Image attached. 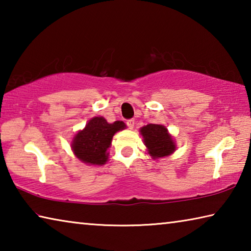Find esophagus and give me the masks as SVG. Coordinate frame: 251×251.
I'll list each match as a JSON object with an SVG mask.
<instances>
[{"label": "esophagus", "mask_w": 251, "mask_h": 251, "mask_svg": "<svg viewBox=\"0 0 251 251\" xmlns=\"http://www.w3.org/2000/svg\"><path fill=\"white\" fill-rule=\"evenodd\" d=\"M126 124H127V126H128V128L133 129L134 126H135V120H127Z\"/></svg>", "instance_id": "obj_1"}]
</instances>
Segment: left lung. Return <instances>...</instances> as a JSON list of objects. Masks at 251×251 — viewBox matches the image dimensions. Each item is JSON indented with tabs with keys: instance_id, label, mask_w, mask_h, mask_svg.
<instances>
[{
	"instance_id": "1",
	"label": "left lung",
	"mask_w": 251,
	"mask_h": 251,
	"mask_svg": "<svg viewBox=\"0 0 251 251\" xmlns=\"http://www.w3.org/2000/svg\"><path fill=\"white\" fill-rule=\"evenodd\" d=\"M141 133L143 135L144 143L152 158H160V157L168 156L173 151H175V144L165 126L150 124L144 126L141 129Z\"/></svg>"
}]
</instances>
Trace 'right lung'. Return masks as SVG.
<instances>
[{
	"label": "right lung",
	"mask_w": 251,
	"mask_h": 251,
	"mask_svg": "<svg viewBox=\"0 0 251 251\" xmlns=\"http://www.w3.org/2000/svg\"><path fill=\"white\" fill-rule=\"evenodd\" d=\"M121 121L108 124L103 117H94L87 123L83 130L75 135L72 148L75 156L83 163L103 165L107 160L108 148L116 131L124 129Z\"/></svg>",
	"instance_id": "obj_1"
}]
</instances>
